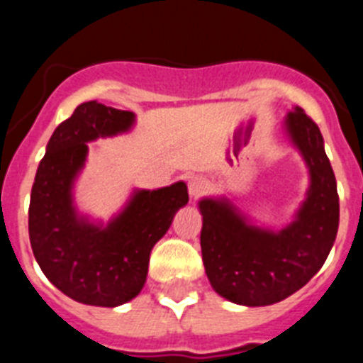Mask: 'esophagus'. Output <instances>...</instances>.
Returning <instances> with one entry per match:
<instances>
[{
    "label": "esophagus",
    "mask_w": 363,
    "mask_h": 363,
    "mask_svg": "<svg viewBox=\"0 0 363 363\" xmlns=\"http://www.w3.org/2000/svg\"><path fill=\"white\" fill-rule=\"evenodd\" d=\"M207 189H209V182H207V178L205 176H192L191 179H189V192H191V196L196 200V198H200L201 194H205L207 192Z\"/></svg>",
    "instance_id": "1"
}]
</instances>
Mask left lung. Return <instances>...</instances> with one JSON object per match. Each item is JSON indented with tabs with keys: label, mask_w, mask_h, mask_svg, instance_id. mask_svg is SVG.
<instances>
[{
	"label": "left lung",
	"mask_w": 363,
	"mask_h": 363,
	"mask_svg": "<svg viewBox=\"0 0 363 363\" xmlns=\"http://www.w3.org/2000/svg\"><path fill=\"white\" fill-rule=\"evenodd\" d=\"M285 125L311 172L296 221L269 233L247 225L227 201H200L207 278L220 296L240 306H271L301 289L322 269L338 233L336 178L318 125L300 107L289 112Z\"/></svg>",
	"instance_id": "obj_1"
}]
</instances>
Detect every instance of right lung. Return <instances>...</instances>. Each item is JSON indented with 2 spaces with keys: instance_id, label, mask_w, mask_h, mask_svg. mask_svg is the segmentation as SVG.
<instances>
[{
  "instance_id": "add662e5",
  "label": "right lung",
  "mask_w": 363,
  "mask_h": 363,
  "mask_svg": "<svg viewBox=\"0 0 363 363\" xmlns=\"http://www.w3.org/2000/svg\"><path fill=\"white\" fill-rule=\"evenodd\" d=\"M129 111L96 101L78 105L57 125L38 167L28 207V236L45 277L57 289L86 306L116 307L142 291L154 243L189 201L184 182L158 191H140L108 223L91 225L76 216L70 189L86 156V142L123 133Z\"/></svg>"
}]
</instances>
